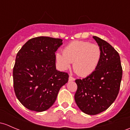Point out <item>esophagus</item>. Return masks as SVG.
<instances>
[{
    "label": "esophagus",
    "instance_id": "obj_1",
    "mask_svg": "<svg viewBox=\"0 0 130 130\" xmlns=\"http://www.w3.org/2000/svg\"><path fill=\"white\" fill-rule=\"evenodd\" d=\"M69 81H74L75 79V78H73V76L70 75L69 78Z\"/></svg>",
    "mask_w": 130,
    "mask_h": 130
}]
</instances>
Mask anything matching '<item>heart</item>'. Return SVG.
Returning <instances> with one entry per match:
<instances>
[{
    "mask_svg": "<svg viewBox=\"0 0 130 130\" xmlns=\"http://www.w3.org/2000/svg\"><path fill=\"white\" fill-rule=\"evenodd\" d=\"M102 57L100 46L86 41H73L64 48L63 54L57 53L56 58L60 69L66 70L73 63V68L77 75L86 76L97 68Z\"/></svg>",
    "mask_w": 130,
    "mask_h": 130,
    "instance_id": "b5f03b06",
    "label": "heart"
}]
</instances>
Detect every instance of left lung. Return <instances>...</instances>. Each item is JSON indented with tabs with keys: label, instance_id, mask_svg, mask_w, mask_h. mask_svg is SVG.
I'll return each mask as SVG.
<instances>
[{
	"label": "left lung",
	"instance_id": "obj_1",
	"mask_svg": "<svg viewBox=\"0 0 130 130\" xmlns=\"http://www.w3.org/2000/svg\"><path fill=\"white\" fill-rule=\"evenodd\" d=\"M102 50V57L96 69L90 75L76 79L75 100L86 114L94 115L104 111L118 95L122 78L119 54L107 42L93 37Z\"/></svg>",
	"mask_w": 130,
	"mask_h": 130
}]
</instances>
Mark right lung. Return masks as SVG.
I'll return each instance as SVG.
<instances>
[{
	"label": "right lung",
	"mask_w": 130,
	"mask_h": 130,
	"mask_svg": "<svg viewBox=\"0 0 130 130\" xmlns=\"http://www.w3.org/2000/svg\"><path fill=\"white\" fill-rule=\"evenodd\" d=\"M60 39L38 37L27 41L17 53L13 69V88L25 108L41 112L51 107L69 74L56 70L55 52Z\"/></svg>",
	"instance_id": "obj_1"
}]
</instances>
